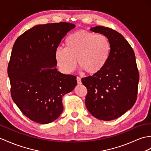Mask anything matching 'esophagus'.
<instances>
[{"instance_id":"1","label":"esophagus","mask_w":151,"mask_h":151,"mask_svg":"<svg viewBox=\"0 0 151 151\" xmlns=\"http://www.w3.org/2000/svg\"><path fill=\"white\" fill-rule=\"evenodd\" d=\"M76 80H77V83H78V84H80L82 83L81 82V78H80V77L77 76L76 77Z\"/></svg>"}]
</instances>
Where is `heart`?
I'll return each instance as SVG.
<instances>
[{"label":"heart","mask_w":151,"mask_h":151,"mask_svg":"<svg viewBox=\"0 0 151 151\" xmlns=\"http://www.w3.org/2000/svg\"><path fill=\"white\" fill-rule=\"evenodd\" d=\"M65 47H58L55 52L56 62L65 73L73 72L76 66L88 75L99 72L104 68L111 51L108 38L85 30L75 32L65 39Z\"/></svg>","instance_id":"1"}]
</instances>
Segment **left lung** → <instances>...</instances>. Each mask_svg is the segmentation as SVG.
<instances>
[{
  "label": "left lung",
  "mask_w": 151,
  "mask_h": 151,
  "mask_svg": "<svg viewBox=\"0 0 151 151\" xmlns=\"http://www.w3.org/2000/svg\"><path fill=\"white\" fill-rule=\"evenodd\" d=\"M91 30L108 38L111 51L99 72L82 78L87 90L86 106L95 118L113 120L131 109L137 99L139 73L135 54L131 45L116 31L104 26Z\"/></svg>",
  "instance_id": "obj_1"
}]
</instances>
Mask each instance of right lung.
Instances as JSON below:
<instances>
[{
	"label": "right lung",
	"instance_id": "obj_1",
	"mask_svg": "<svg viewBox=\"0 0 151 151\" xmlns=\"http://www.w3.org/2000/svg\"><path fill=\"white\" fill-rule=\"evenodd\" d=\"M75 24L61 22L38 25L16 40L8 66L11 95L31 120L46 124L57 119L62 97L76 86V76L57 71L56 49Z\"/></svg>",
	"mask_w": 151,
	"mask_h": 151
}]
</instances>
